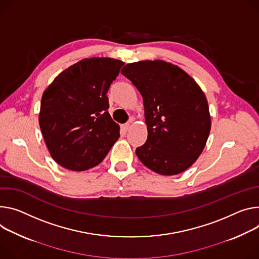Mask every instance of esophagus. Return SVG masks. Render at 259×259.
Segmentation results:
<instances>
[{"instance_id":"obj_1","label":"esophagus","mask_w":259,"mask_h":259,"mask_svg":"<svg viewBox=\"0 0 259 259\" xmlns=\"http://www.w3.org/2000/svg\"><path fill=\"white\" fill-rule=\"evenodd\" d=\"M129 128H130V123H126V124H124V125L122 126V130H123L124 132H127V131L129 130Z\"/></svg>"}]
</instances>
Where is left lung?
<instances>
[{
	"mask_svg": "<svg viewBox=\"0 0 259 259\" xmlns=\"http://www.w3.org/2000/svg\"><path fill=\"white\" fill-rule=\"evenodd\" d=\"M121 72L142 94L148 139L138 159L162 176L189 168L204 149L210 130L206 98L196 81L164 61L127 64Z\"/></svg>",
	"mask_w": 259,
	"mask_h": 259,
	"instance_id": "left-lung-1",
	"label": "left lung"
}]
</instances>
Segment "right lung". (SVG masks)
I'll use <instances>...</instances> for the list:
<instances>
[{"instance_id": "obj_1", "label": "right lung", "mask_w": 259, "mask_h": 259, "mask_svg": "<svg viewBox=\"0 0 259 259\" xmlns=\"http://www.w3.org/2000/svg\"><path fill=\"white\" fill-rule=\"evenodd\" d=\"M125 63L83 59L60 73L42 95L39 125L53 159L83 171L98 165L120 137L106 93Z\"/></svg>"}]
</instances>
